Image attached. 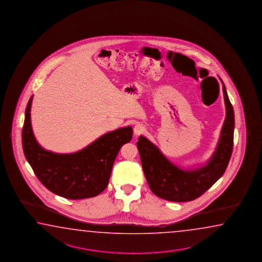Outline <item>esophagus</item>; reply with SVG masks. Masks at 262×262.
Masks as SVG:
<instances>
[{"label":"esophagus","mask_w":262,"mask_h":262,"mask_svg":"<svg viewBox=\"0 0 262 262\" xmlns=\"http://www.w3.org/2000/svg\"><path fill=\"white\" fill-rule=\"evenodd\" d=\"M144 132H145V129H144L143 125H141L140 123L135 125V127H134V133H135V135H136L137 137L139 136V135H141V134H143Z\"/></svg>","instance_id":"34e87169"}]
</instances>
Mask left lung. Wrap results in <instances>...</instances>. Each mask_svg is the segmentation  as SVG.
<instances>
[{
    "label": "left lung",
    "instance_id": "8db88e82",
    "mask_svg": "<svg viewBox=\"0 0 262 262\" xmlns=\"http://www.w3.org/2000/svg\"><path fill=\"white\" fill-rule=\"evenodd\" d=\"M226 117L221 138L213 155L203 166L184 170L174 165L149 139L140 136L139 149L144 174L149 189L160 198L171 202H189L200 197L224 174L233 148L234 113L222 82Z\"/></svg>",
    "mask_w": 262,
    "mask_h": 262
}]
</instances>
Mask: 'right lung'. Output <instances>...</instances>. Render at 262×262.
I'll return each instance as SVG.
<instances>
[{"label": "right lung", "instance_id": "right-lung-1", "mask_svg": "<svg viewBox=\"0 0 262 262\" xmlns=\"http://www.w3.org/2000/svg\"><path fill=\"white\" fill-rule=\"evenodd\" d=\"M32 97L25 112L22 147L38 180L53 193L72 200L91 198L101 193L108 186L119 150L132 139V127L126 126L105 134L77 152L55 154L42 149L32 132Z\"/></svg>", "mask_w": 262, "mask_h": 262}]
</instances>
